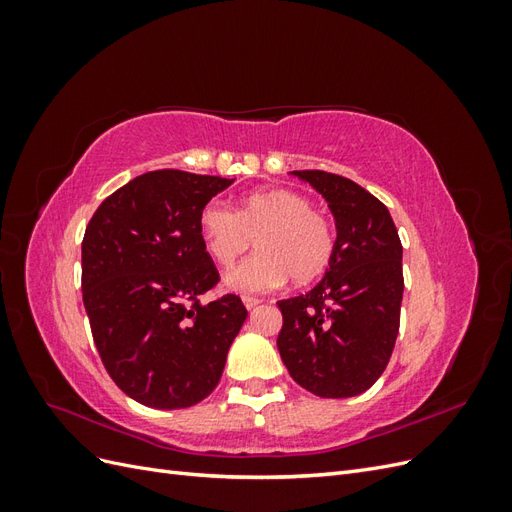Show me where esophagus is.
Masks as SVG:
<instances>
[{"mask_svg": "<svg viewBox=\"0 0 512 512\" xmlns=\"http://www.w3.org/2000/svg\"><path fill=\"white\" fill-rule=\"evenodd\" d=\"M243 303H245L247 309H254V307H258L262 301H260L258 297H252V294H243Z\"/></svg>", "mask_w": 512, "mask_h": 512, "instance_id": "1", "label": "esophagus"}]
</instances>
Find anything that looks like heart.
<instances>
[{
  "label": "heart",
  "mask_w": 512,
  "mask_h": 512,
  "mask_svg": "<svg viewBox=\"0 0 512 512\" xmlns=\"http://www.w3.org/2000/svg\"><path fill=\"white\" fill-rule=\"evenodd\" d=\"M207 252L222 267L235 265L254 243L260 252L226 275L239 292H267L288 277L309 284L329 269L335 254V230L327 215L301 194L262 190L245 196L239 211L211 200L198 215Z\"/></svg>",
  "instance_id": "heart-1"
}]
</instances>
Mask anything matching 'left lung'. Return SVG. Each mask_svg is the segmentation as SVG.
Returning a JSON list of instances; mask_svg holds the SVG:
<instances>
[{
	"label": "left lung",
	"mask_w": 512,
	"mask_h": 512,
	"mask_svg": "<svg viewBox=\"0 0 512 512\" xmlns=\"http://www.w3.org/2000/svg\"><path fill=\"white\" fill-rule=\"evenodd\" d=\"M324 196L337 239L322 280L284 299L277 348L292 380L318 397H354L389 365L399 333L404 271L389 209L327 170H292Z\"/></svg>",
	"instance_id": "1"
}]
</instances>
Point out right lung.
I'll use <instances>...</instances> for the list:
<instances>
[{"mask_svg":"<svg viewBox=\"0 0 512 512\" xmlns=\"http://www.w3.org/2000/svg\"><path fill=\"white\" fill-rule=\"evenodd\" d=\"M235 179L151 170L102 200L83 237V303L108 376L134 401L177 410L218 386L247 318L237 294L200 303L220 273L198 215Z\"/></svg>","mask_w":512,"mask_h":512,"instance_id":"obj_1","label":"right lung"}]
</instances>
